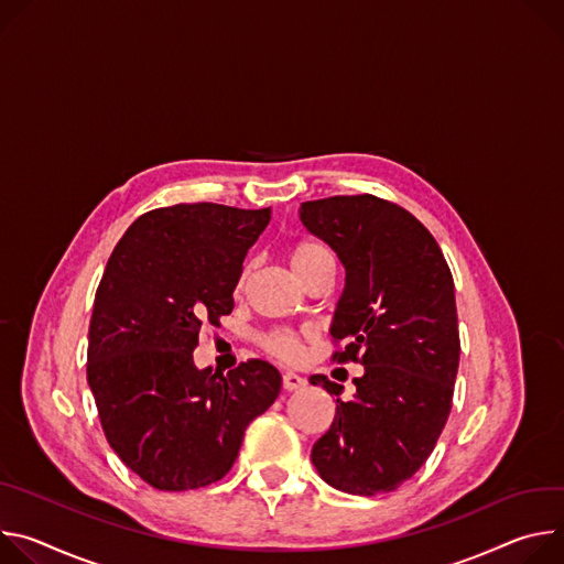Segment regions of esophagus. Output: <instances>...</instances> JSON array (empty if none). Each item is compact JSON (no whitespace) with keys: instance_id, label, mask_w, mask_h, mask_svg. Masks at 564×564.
I'll use <instances>...</instances> for the list:
<instances>
[{"instance_id":"1","label":"esophagus","mask_w":564,"mask_h":564,"mask_svg":"<svg viewBox=\"0 0 564 564\" xmlns=\"http://www.w3.org/2000/svg\"><path fill=\"white\" fill-rule=\"evenodd\" d=\"M304 386H306V381H304L302 377H297V373H293V371L282 373V388H284L286 392H295V390H300V388H304Z\"/></svg>"}]
</instances>
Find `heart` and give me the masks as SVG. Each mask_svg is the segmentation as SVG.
<instances>
[{"label":"heart","mask_w":564,"mask_h":564,"mask_svg":"<svg viewBox=\"0 0 564 564\" xmlns=\"http://www.w3.org/2000/svg\"><path fill=\"white\" fill-rule=\"evenodd\" d=\"M289 262H291L293 273L297 278H302L306 271H311L321 262H334V256H332V250L325 243L304 239V241L293 246L291 256H289ZM269 349L275 356L291 360V358H295L300 354V343L293 336H289V334H275V336L269 338Z\"/></svg>","instance_id":"heart-1"}]
</instances>
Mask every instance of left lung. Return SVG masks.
Masks as SVG:
<instances>
[{
  "mask_svg": "<svg viewBox=\"0 0 564 564\" xmlns=\"http://www.w3.org/2000/svg\"><path fill=\"white\" fill-rule=\"evenodd\" d=\"M300 221L345 269L329 329L345 349L334 358L365 367L349 401L323 373L308 379L336 397L311 462L338 490H397L430 457L453 405L459 329L451 269L427 228L379 197L304 202Z\"/></svg>",
  "mask_w": 564,
  "mask_h": 564,
  "instance_id": "8db88e82",
  "label": "left lung"
}]
</instances>
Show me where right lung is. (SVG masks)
I'll use <instances>...</instances> for the list:
<instances>
[{"label":"right lung","mask_w":564,"mask_h":564,"mask_svg":"<svg viewBox=\"0 0 564 564\" xmlns=\"http://www.w3.org/2000/svg\"><path fill=\"white\" fill-rule=\"evenodd\" d=\"M269 221L271 208L150 210L107 262L89 325L87 381L109 446L159 490L221 479L248 423L280 394L282 377L267 360L213 373L193 358L202 327L232 311L243 258Z\"/></svg>","instance_id":"right-lung-1"}]
</instances>
